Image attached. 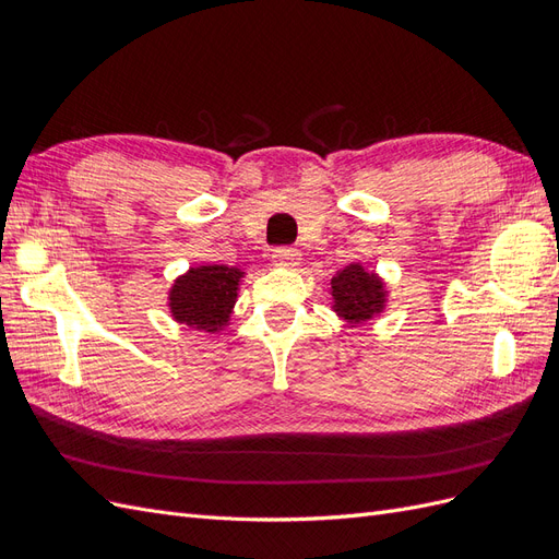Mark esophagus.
I'll return each instance as SVG.
<instances>
[{"instance_id": "esophagus-1", "label": "esophagus", "mask_w": 559, "mask_h": 559, "mask_svg": "<svg viewBox=\"0 0 559 559\" xmlns=\"http://www.w3.org/2000/svg\"><path fill=\"white\" fill-rule=\"evenodd\" d=\"M300 261V253L292 247H282L273 251V263L280 267H296Z\"/></svg>"}]
</instances>
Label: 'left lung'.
<instances>
[{"label": "left lung", "mask_w": 559, "mask_h": 559, "mask_svg": "<svg viewBox=\"0 0 559 559\" xmlns=\"http://www.w3.org/2000/svg\"><path fill=\"white\" fill-rule=\"evenodd\" d=\"M331 310L341 317L347 326H361L380 317L389 302V289L384 280L368 270L364 263L354 261L341 267L331 280Z\"/></svg>", "instance_id": "obj_1"}]
</instances>
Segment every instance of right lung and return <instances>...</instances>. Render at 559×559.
<instances>
[{"label":"right lung","instance_id":"right-lung-1","mask_svg":"<svg viewBox=\"0 0 559 559\" xmlns=\"http://www.w3.org/2000/svg\"><path fill=\"white\" fill-rule=\"evenodd\" d=\"M245 275V270L222 263L191 265L167 292L173 319L202 333L224 331L230 324Z\"/></svg>","mask_w":559,"mask_h":559}]
</instances>
